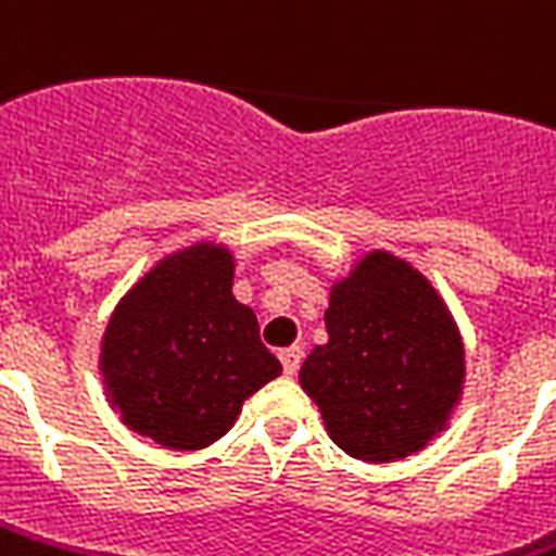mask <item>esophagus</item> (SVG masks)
I'll return each instance as SVG.
<instances>
[{
  "instance_id": "1",
  "label": "esophagus",
  "mask_w": 556,
  "mask_h": 556,
  "mask_svg": "<svg viewBox=\"0 0 556 556\" xmlns=\"http://www.w3.org/2000/svg\"><path fill=\"white\" fill-rule=\"evenodd\" d=\"M301 358H304V350L301 346H286V350H279V362H282V371L289 374H298L301 368Z\"/></svg>"
}]
</instances>
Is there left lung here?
Returning a JSON list of instances; mask_svg holds the SVG:
<instances>
[{
  "mask_svg": "<svg viewBox=\"0 0 556 556\" xmlns=\"http://www.w3.org/2000/svg\"><path fill=\"white\" fill-rule=\"evenodd\" d=\"M328 341L301 365L331 441L362 463H395L438 438L463 399L466 343L435 286L371 249L331 282Z\"/></svg>",
  "mask_w": 556,
  "mask_h": 556,
  "instance_id": "1",
  "label": "left lung"
}]
</instances>
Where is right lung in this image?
<instances>
[{
	"label": "right lung",
	"mask_w": 556,
	"mask_h": 556,
	"mask_svg": "<svg viewBox=\"0 0 556 556\" xmlns=\"http://www.w3.org/2000/svg\"><path fill=\"white\" fill-rule=\"evenodd\" d=\"M105 402L169 451H203L243 402L282 374L258 319L233 298V252L198 240L154 262L124 292L100 338Z\"/></svg>",
	"instance_id": "obj_1"
}]
</instances>
